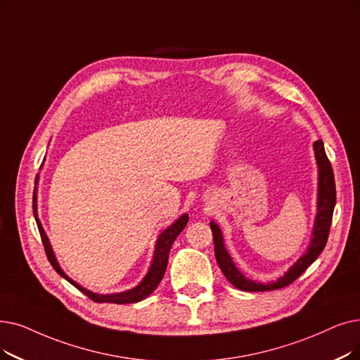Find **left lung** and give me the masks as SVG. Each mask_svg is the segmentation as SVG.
I'll return each mask as SVG.
<instances>
[{
	"instance_id": "1",
	"label": "left lung",
	"mask_w": 360,
	"mask_h": 360,
	"mask_svg": "<svg viewBox=\"0 0 360 360\" xmlns=\"http://www.w3.org/2000/svg\"><path fill=\"white\" fill-rule=\"evenodd\" d=\"M314 151L315 159L318 165V202H316V216L314 229H311V238L303 253L302 257H299L292 266L276 281H271V283H257L247 278L233 263L232 257L226 252V247L224 243L222 231L219 225L212 221L210 228L213 232V241H214V256L219 268L224 272L225 278L229 283L243 291H271L278 290L290 285L291 283L299 278L311 263H314L318 256L322 253V250L328 241V236H330V226L333 221V213L335 207V181H334V172L331 167L330 160H328L322 139L314 143Z\"/></svg>"
}]
</instances>
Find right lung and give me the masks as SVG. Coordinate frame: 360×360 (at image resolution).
Wrapping results in <instances>:
<instances>
[{"label": "right lung", "mask_w": 360, "mask_h": 360, "mask_svg": "<svg viewBox=\"0 0 360 360\" xmlns=\"http://www.w3.org/2000/svg\"><path fill=\"white\" fill-rule=\"evenodd\" d=\"M37 184H38V176H37ZM37 190V188H35ZM34 216H35V221L41 233V238H42V244L45 248V253L46 257H49L51 266L56 269V272L63 276L66 281L76 287L79 291H82L85 295H88L91 300L97 302V303H116V304H127V303H136V302H141L144 300L146 297H148L158 285L160 284V281L166 272V266H167V259H169V252H170V247L174 244V241L176 240V237L182 232V229L188 224V214L184 213L181 214L176 221L172 224L170 226H167L155 241V247H154V255H153V260H151V266L148 269V272L146 274V276L143 278L141 283H139L136 287L127 290V291H122V292H113V294H97V292H92L86 288H84L82 285H79L73 281L72 278H69L65 271L60 268V264L56 259V255L51 248L50 240L46 237V233L42 228V224L38 217V206H37V191H34Z\"/></svg>", "instance_id": "obj_1"}]
</instances>
